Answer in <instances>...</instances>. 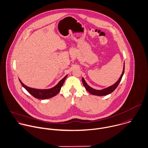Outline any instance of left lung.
Instances as JSON below:
<instances>
[{"mask_svg":"<svg viewBox=\"0 0 148 148\" xmlns=\"http://www.w3.org/2000/svg\"><path fill=\"white\" fill-rule=\"evenodd\" d=\"M124 72H125V62H124V64H123V68L122 73L120 77L118 80V81L113 85H112L108 87H107L106 88H104L103 90H97L94 89L93 88L89 86L87 84V83H86V82L85 81L84 77H82V82H83V84L84 87L87 90V91H88L92 95H97V96H105V95H107L112 93L116 88V87L119 85L120 82L121 81V79L123 75Z\"/></svg>","mask_w":148,"mask_h":148,"instance_id":"1","label":"left lung"}]
</instances>
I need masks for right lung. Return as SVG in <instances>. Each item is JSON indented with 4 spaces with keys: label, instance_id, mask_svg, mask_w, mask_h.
<instances>
[{
    "label": "right lung",
    "instance_id": "obj_1",
    "mask_svg": "<svg viewBox=\"0 0 148 148\" xmlns=\"http://www.w3.org/2000/svg\"><path fill=\"white\" fill-rule=\"evenodd\" d=\"M67 76L68 75H66L62 79H61L54 87L49 89H37L31 88L26 86L21 81L20 79L19 80L22 86L34 98L40 99H47L51 98L59 93Z\"/></svg>",
    "mask_w": 148,
    "mask_h": 148
}]
</instances>
